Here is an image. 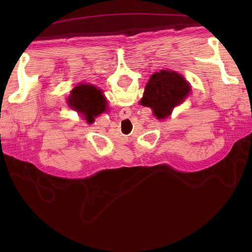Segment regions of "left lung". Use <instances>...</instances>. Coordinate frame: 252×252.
Segmentation results:
<instances>
[{"label": "left lung", "instance_id": "left-lung-1", "mask_svg": "<svg viewBox=\"0 0 252 252\" xmlns=\"http://www.w3.org/2000/svg\"><path fill=\"white\" fill-rule=\"evenodd\" d=\"M190 93V85L185 78L172 70L155 72L147 82L140 104L152 108L157 119L168 118L174 107L183 103Z\"/></svg>", "mask_w": 252, "mask_h": 252}]
</instances>
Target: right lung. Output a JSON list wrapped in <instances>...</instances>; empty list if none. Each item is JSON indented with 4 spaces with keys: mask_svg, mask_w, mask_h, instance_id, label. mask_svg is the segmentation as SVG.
<instances>
[{
    "mask_svg": "<svg viewBox=\"0 0 252 252\" xmlns=\"http://www.w3.org/2000/svg\"><path fill=\"white\" fill-rule=\"evenodd\" d=\"M67 103L72 109L82 114L89 123L94 122L95 117L107 110L105 96L92 84L83 83L73 88Z\"/></svg>",
    "mask_w": 252,
    "mask_h": 252,
    "instance_id": "add662e5",
    "label": "right lung"
}]
</instances>
